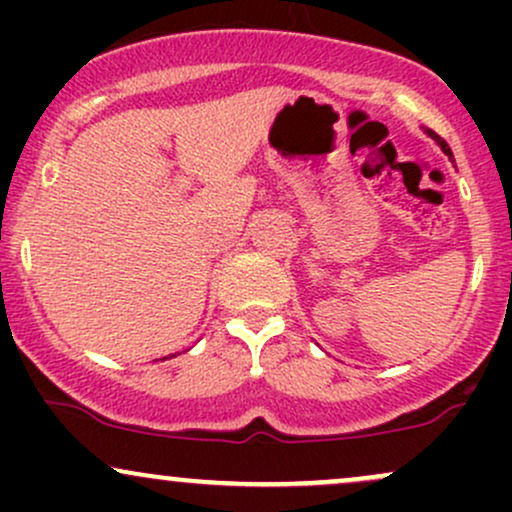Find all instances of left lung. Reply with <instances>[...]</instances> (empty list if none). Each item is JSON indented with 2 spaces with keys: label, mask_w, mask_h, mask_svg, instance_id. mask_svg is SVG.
<instances>
[{
  "label": "left lung",
  "mask_w": 512,
  "mask_h": 512,
  "mask_svg": "<svg viewBox=\"0 0 512 512\" xmlns=\"http://www.w3.org/2000/svg\"><path fill=\"white\" fill-rule=\"evenodd\" d=\"M428 134H431V137H433V139H436V142L440 144V149H443V151H445V154H448V156H452L450 146H448V144H445V139H443V137H438V134H436V132H433V129H428Z\"/></svg>",
  "instance_id": "1"
}]
</instances>
